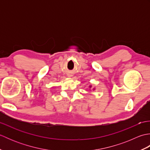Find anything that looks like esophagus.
Listing matches in <instances>:
<instances>
[{
  "mask_svg": "<svg viewBox=\"0 0 150 150\" xmlns=\"http://www.w3.org/2000/svg\"><path fill=\"white\" fill-rule=\"evenodd\" d=\"M68 77H71V75H68Z\"/></svg>",
  "mask_w": 150,
  "mask_h": 150,
  "instance_id": "1",
  "label": "esophagus"
}]
</instances>
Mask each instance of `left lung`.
Segmentation results:
<instances>
[{
    "instance_id": "1",
    "label": "left lung",
    "mask_w": 150,
    "mask_h": 150,
    "mask_svg": "<svg viewBox=\"0 0 150 150\" xmlns=\"http://www.w3.org/2000/svg\"><path fill=\"white\" fill-rule=\"evenodd\" d=\"M89 88H90V89H91V88H92V86H91V85H90V86H89ZM92 90H95V88H93V89H92Z\"/></svg>"
}]
</instances>
